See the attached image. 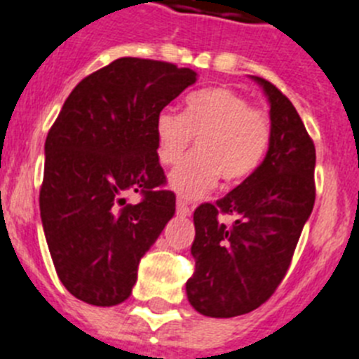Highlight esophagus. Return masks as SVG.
Instances as JSON below:
<instances>
[{
    "mask_svg": "<svg viewBox=\"0 0 359 359\" xmlns=\"http://www.w3.org/2000/svg\"><path fill=\"white\" fill-rule=\"evenodd\" d=\"M177 213L182 215V217H189L191 215V208H189L188 202L182 201V198H177Z\"/></svg>",
    "mask_w": 359,
    "mask_h": 359,
    "instance_id": "34e87169",
    "label": "esophagus"
}]
</instances>
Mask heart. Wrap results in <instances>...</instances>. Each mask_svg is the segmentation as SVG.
I'll return each mask as SVG.
<instances>
[{
  "mask_svg": "<svg viewBox=\"0 0 359 359\" xmlns=\"http://www.w3.org/2000/svg\"><path fill=\"white\" fill-rule=\"evenodd\" d=\"M155 137L162 166L179 162L191 137L197 139L195 155L170 173L173 191L197 198L215 188L218 177L238 184L257 170L269 146L271 123L242 93L217 86L186 97L182 115L171 108L158 111Z\"/></svg>",
  "mask_w": 359,
  "mask_h": 359,
  "instance_id": "heart-1",
  "label": "heart"
}]
</instances>
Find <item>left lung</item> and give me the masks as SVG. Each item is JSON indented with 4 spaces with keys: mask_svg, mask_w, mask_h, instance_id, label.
<instances>
[{
    "mask_svg": "<svg viewBox=\"0 0 359 359\" xmlns=\"http://www.w3.org/2000/svg\"><path fill=\"white\" fill-rule=\"evenodd\" d=\"M269 102L271 139L260 166L217 204L193 213V309L210 318L248 314L271 298L291 264L314 205L316 149L300 115L269 81L251 76ZM229 214L227 226L217 217Z\"/></svg>",
    "mask_w": 359,
    "mask_h": 359,
    "instance_id": "left-lung-1",
    "label": "left lung"
}]
</instances>
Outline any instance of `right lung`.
Returning a JSON list of instances; mask_svg holds the SVG:
<instances>
[{
  "label": "right lung",
  "instance_id": "right-lung-1",
  "mask_svg": "<svg viewBox=\"0 0 359 359\" xmlns=\"http://www.w3.org/2000/svg\"><path fill=\"white\" fill-rule=\"evenodd\" d=\"M198 74L121 57L72 90L45 142L39 210L59 280L90 305L123 304L137 267L175 215L155 119ZM128 192H141L126 205Z\"/></svg>",
  "mask_w": 359,
  "mask_h": 359
}]
</instances>
